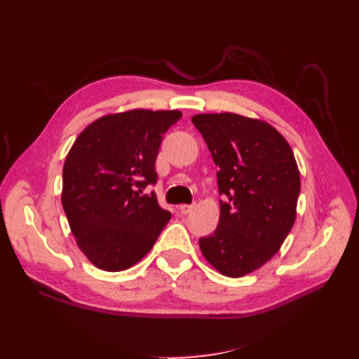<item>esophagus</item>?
I'll list each match as a JSON object with an SVG mask.
<instances>
[{
  "label": "esophagus",
  "mask_w": 359,
  "mask_h": 359,
  "mask_svg": "<svg viewBox=\"0 0 359 359\" xmlns=\"http://www.w3.org/2000/svg\"><path fill=\"white\" fill-rule=\"evenodd\" d=\"M179 210L182 215H189V212L193 211V205H180Z\"/></svg>",
  "instance_id": "34e87169"
}]
</instances>
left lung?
Here are the masks:
<instances>
[{
  "mask_svg": "<svg viewBox=\"0 0 359 359\" xmlns=\"http://www.w3.org/2000/svg\"><path fill=\"white\" fill-rule=\"evenodd\" d=\"M191 121L219 168V194L226 196L216 231L199 247L219 273L242 278L269 262L292 230L299 170L287 140L264 120L222 112Z\"/></svg>",
  "mask_w": 359,
  "mask_h": 359,
  "instance_id": "1",
  "label": "left lung"
}]
</instances>
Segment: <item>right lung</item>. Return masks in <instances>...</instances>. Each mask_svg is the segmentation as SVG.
<instances>
[{
	"instance_id": "1",
	"label": "right lung",
	"mask_w": 359,
	"mask_h": 359,
	"mask_svg": "<svg viewBox=\"0 0 359 359\" xmlns=\"http://www.w3.org/2000/svg\"><path fill=\"white\" fill-rule=\"evenodd\" d=\"M180 117V111L109 114L83 129L67 152L63 210L97 269L121 271L139 262L171 219L144 188L157 182L160 143Z\"/></svg>"
}]
</instances>
